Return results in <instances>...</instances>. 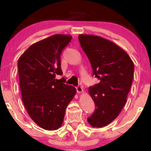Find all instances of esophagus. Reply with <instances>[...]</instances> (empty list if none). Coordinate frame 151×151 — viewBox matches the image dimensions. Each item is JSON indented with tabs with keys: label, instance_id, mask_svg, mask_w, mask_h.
I'll list each match as a JSON object with an SVG mask.
<instances>
[{
	"label": "esophagus",
	"instance_id": "1",
	"mask_svg": "<svg viewBox=\"0 0 151 151\" xmlns=\"http://www.w3.org/2000/svg\"><path fill=\"white\" fill-rule=\"evenodd\" d=\"M76 91H77V92L78 93H80L83 92V88H82V86L78 85L77 87H76Z\"/></svg>",
	"mask_w": 151,
	"mask_h": 151
}]
</instances>
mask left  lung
Instances as JSON below:
<instances>
[{
    "label": "left lung",
    "mask_w": 151,
    "mask_h": 151,
    "mask_svg": "<svg viewBox=\"0 0 151 151\" xmlns=\"http://www.w3.org/2000/svg\"><path fill=\"white\" fill-rule=\"evenodd\" d=\"M78 39L90 61L93 76L100 80L88 88L96 109L87 121L93 127H104L118 116L127 102L133 63L123 49L102 37L80 34Z\"/></svg>",
    "instance_id": "8db88e82"
}]
</instances>
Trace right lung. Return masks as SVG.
<instances>
[{
  "mask_svg": "<svg viewBox=\"0 0 151 151\" xmlns=\"http://www.w3.org/2000/svg\"><path fill=\"white\" fill-rule=\"evenodd\" d=\"M70 35L55 34L29 47L18 62L20 88L25 109L36 124L48 131L63 124L65 110L76 93L64 84L60 55L71 42Z\"/></svg>",
  "mask_w": 151,
  "mask_h": 151,
  "instance_id": "1",
  "label": "right lung"
}]
</instances>
